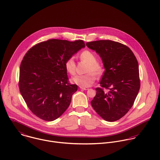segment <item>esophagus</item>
Here are the masks:
<instances>
[{
	"instance_id": "obj_1",
	"label": "esophagus",
	"mask_w": 160,
	"mask_h": 160,
	"mask_svg": "<svg viewBox=\"0 0 160 160\" xmlns=\"http://www.w3.org/2000/svg\"><path fill=\"white\" fill-rule=\"evenodd\" d=\"M80 89H82V90H87L88 89V88H86V87H80Z\"/></svg>"
}]
</instances>
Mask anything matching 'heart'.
I'll return each mask as SVG.
<instances>
[{
	"instance_id": "obj_1",
	"label": "heart",
	"mask_w": 160,
	"mask_h": 160,
	"mask_svg": "<svg viewBox=\"0 0 160 160\" xmlns=\"http://www.w3.org/2000/svg\"><path fill=\"white\" fill-rule=\"evenodd\" d=\"M80 58L88 63L86 68L87 73L84 75H77L72 77V83L82 87H90L95 81V75L100 76L103 72V66L97 62V57L90 50H85L80 55ZM65 68L67 73L70 75L75 73L76 64L73 57L68 58L64 63Z\"/></svg>"
}]
</instances>
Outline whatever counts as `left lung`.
I'll return each mask as SVG.
<instances>
[{
  "label": "left lung",
  "instance_id": "8db88e82",
  "mask_svg": "<svg viewBox=\"0 0 160 160\" xmlns=\"http://www.w3.org/2000/svg\"><path fill=\"white\" fill-rule=\"evenodd\" d=\"M86 45L100 56L105 69L100 82L102 88H95L91 105L105 120L117 121L132 107L140 88L137 58L129 47L117 42L101 40Z\"/></svg>",
  "mask_w": 160,
  "mask_h": 160
}]
</instances>
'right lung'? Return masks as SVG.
<instances>
[{
	"label": "right lung",
	"mask_w": 160,
	"mask_h": 160,
	"mask_svg": "<svg viewBox=\"0 0 160 160\" xmlns=\"http://www.w3.org/2000/svg\"><path fill=\"white\" fill-rule=\"evenodd\" d=\"M85 47L82 40L50 39L36 44L26 53L20 64L18 87L35 115L52 122L68 108L78 86L69 83L64 63Z\"/></svg>",
	"instance_id": "right-lung-1"
}]
</instances>
